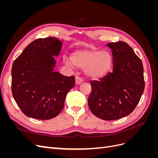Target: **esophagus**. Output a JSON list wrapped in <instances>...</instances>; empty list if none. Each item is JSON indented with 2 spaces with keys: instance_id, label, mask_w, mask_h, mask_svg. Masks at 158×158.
<instances>
[{
  "instance_id": "34e87169",
  "label": "esophagus",
  "mask_w": 158,
  "mask_h": 158,
  "mask_svg": "<svg viewBox=\"0 0 158 158\" xmlns=\"http://www.w3.org/2000/svg\"><path fill=\"white\" fill-rule=\"evenodd\" d=\"M82 82H83V80L80 77H79V76H76L75 78V84L76 85H79L81 83H82Z\"/></svg>"
}]
</instances>
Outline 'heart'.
I'll return each mask as SVG.
<instances>
[{
    "label": "heart",
    "instance_id": "b5f03b06",
    "mask_svg": "<svg viewBox=\"0 0 158 158\" xmlns=\"http://www.w3.org/2000/svg\"><path fill=\"white\" fill-rule=\"evenodd\" d=\"M66 63L75 67L85 69V73L88 78L98 80L104 77L111 69L113 56L106 51L83 49L75 51Z\"/></svg>",
    "mask_w": 158,
    "mask_h": 158
}]
</instances>
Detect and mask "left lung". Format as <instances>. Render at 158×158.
<instances>
[{"label": "left lung", "instance_id": "8db88e82", "mask_svg": "<svg viewBox=\"0 0 158 158\" xmlns=\"http://www.w3.org/2000/svg\"><path fill=\"white\" fill-rule=\"evenodd\" d=\"M113 69L99 81L90 82L88 106L92 113L106 121L131 114L139 102L145 83L142 60L123 41L110 43Z\"/></svg>", "mask_w": 158, "mask_h": 158}]
</instances>
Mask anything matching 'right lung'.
<instances>
[{"mask_svg": "<svg viewBox=\"0 0 158 158\" xmlns=\"http://www.w3.org/2000/svg\"><path fill=\"white\" fill-rule=\"evenodd\" d=\"M63 42L56 37L37 39L26 47L12 68V93L26 116L48 120L58 115L66 94L74 87V76L55 72Z\"/></svg>", "mask_w": 158, "mask_h": 158, "instance_id": "right-lung-1", "label": "right lung"}]
</instances>
